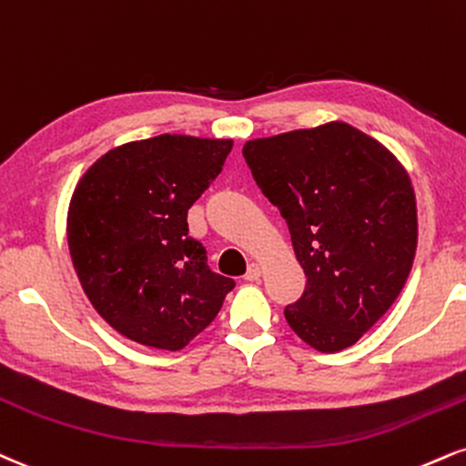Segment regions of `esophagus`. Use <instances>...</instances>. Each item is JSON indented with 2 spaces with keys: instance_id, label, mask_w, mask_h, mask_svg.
<instances>
[{
  "instance_id": "esophagus-1",
  "label": "esophagus",
  "mask_w": 466,
  "mask_h": 466,
  "mask_svg": "<svg viewBox=\"0 0 466 466\" xmlns=\"http://www.w3.org/2000/svg\"><path fill=\"white\" fill-rule=\"evenodd\" d=\"M260 273H262L260 265H256V262H251L249 268H248V273H245V279H248V282H256V279L260 278Z\"/></svg>"
}]
</instances>
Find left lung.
<instances>
[{"label":"left lung","mask_w":466,"mask_h":466,"mask_svg":"<svg viewBox=\"0 0 466 466\" xmlns=\"http://www.w3.org/2000/svg\"><path fill=\"white\" fill-rule=\"evenodd\" d=\"M243 156L278 206L306 273L284 317L319 351L351 347L400 297L417 251V201L401 162L343 121L254 138Z\"/></svg>","instance_id":"left-lung-1"}]
</instances>
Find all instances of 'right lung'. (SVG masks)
Wrapping results in <instances>:
<instances>
[{
    "label": "right lung",
    "instance_id": "add662e5",
    "mask_svg": "<svg viewBox=\"0 0 466 466\" xmlns=\"http://www.w3.org/2000/svg\"><path fill=\"white\" fill-rule=\"evenodd\" d=\"M229 138L160 134L110 149L77 182L66 215L73 268L116 332L177 351L234 289L188 237V208L223 169Z\"/></svg>",
    "mask_w": 466,
    "mask_h": 466
}]
</instances>
